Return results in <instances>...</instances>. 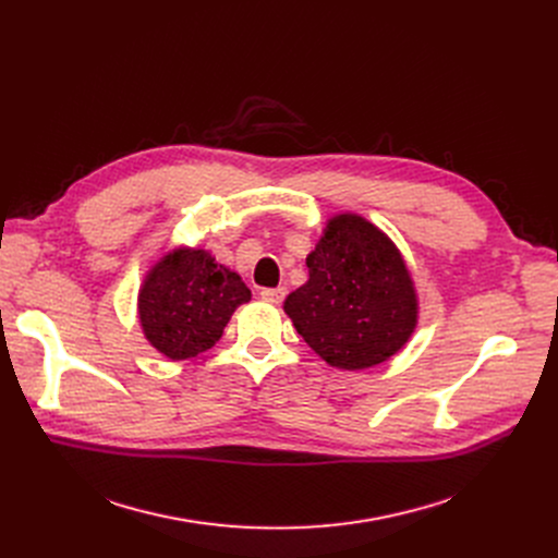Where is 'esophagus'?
<instances>
[{
    "mask_svg": "<svg viewBox=\"0 0 558 558\" xmlns=\"http://www.w3.org/2000/svg\"><path fill=\"white\" fill-rule=\"evenodd\" d=\"M287 296V289L284 287H278V289H262L259 291V299L264 303H271V305H280Z\"/></svg>",
    "mask_w": 558,
    "mask_h": 558,
    "instance_id": "obj_1",
    "label": "esophagus"
}]
</instances>
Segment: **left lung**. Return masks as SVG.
I'll use <instances>...</instances> for the list:
<instances>
[{"label": "left lung", "instance_id": "obj_1", "mask_svg": "<svg viewBox=\"0 0 558 558\" xmlns=\"http://www.w3.org/2000/svg\"><path fill=\"white\" fill-rule=\"evenodd\" d=\"M310 280L284 312L330 366L362 371L387 362L412 337L418 303L393 242L357 215H339L307 255Z\"/></svg>", "mask_w": 558, "mask_h": 558}]
</instances>
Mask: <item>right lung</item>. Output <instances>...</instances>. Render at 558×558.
<instances>
[{
  "label": "right lung",
  "mask_w": 558,
  "mask_h": 558,
  "mask_svg": "<svg viewBox=\"0 0 558 558\" xmlns=\"http://www.w3.org/2000/svg\"><path fill=\"white\" fill-rule=\"evenodd\" d=\"M251 289L208 251L175 248L146 276L137 310L144 337L169 360H190L213 348Z\"/></svg>",
  "instance_id": "obj_1"
}]
</instances>
